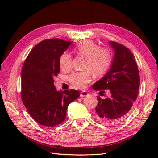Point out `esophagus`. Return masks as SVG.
I'll return each instance as SVG.
<instances>
[{
	"label": "esophagus",
	"instance_id": "esophagus-1",
	"mask_svg": "<svg viewBox=\"0 0 158 158\" xmlns=\"http://www.w3.org/2000/svg\"><path fill=\"white\" fill-rule=\"evenodd\" d=\"M88 95H89V93L86 91H81V93H80V96L81 97H85V96H87Z\"/></svg>",
	"mask_w": 158,
	"mask_h": 158
}]
</instances>
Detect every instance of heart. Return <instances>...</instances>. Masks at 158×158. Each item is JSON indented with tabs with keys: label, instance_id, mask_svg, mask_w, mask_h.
Listing matches in <instances>:
<instances>
[{
	"label": "heart",
	"instance_id": "obj_1",
	"mask_svg": "<svg viewBox=\"0 0 158 158\" xmlns=\"http://www.w3.org/2000/svg\"><path fill=\"white\" fill-rule=\"evenodd\" d=\"M74 52L79 56L85 58L83 69L85 70L76 72L68 77V81L75 88L84 89L91 81V73L96 77H100L109 70L113 60V54L110 49L99 47L92 40H85L77 45ZM59 64L63 70L68 71L73 65V58L70 53L64 52L60 55Z\"/></svg>",
	"mask_w": 158,
	"mask_h": 158
}]
</instances>
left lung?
I'll list each match as a JSON object with an SVG mask.
<instances>
[{
  "label": "left lung",
  "instance_id": "left-lung-1",
  "mask_svg": "<svg viewBox=\"0 0 158 158\" xmlns=\"http://www.w3.org/2000/svg\"><path fill=\"white\" fill-rule=\"evenodd\" d=\"M114 50L110 69L102 79L93 85L100 95L106 90L110 95L102 99L98 96L95 117L99 122L116 125L129 116L139 94L140 77L135 58L132 52L122 44L109 41Z\"/></svg>",
  "mask_w": 158,
  "mask_h": 158
}]
</instances>
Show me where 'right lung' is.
I'll list each match as a JSON object with an SVG mask.
<instances>
[{"label":"right lung","mask_w":158,"mask_h":158,"mask_svg":"<svg viewBox=\"0 0 158 158\" xmlns=\"http://www.w3.org/2000/svg\"><path fill=\"white\" fill-rule=\"evenodd\" d=\"M72 42L44 40L33 47L23 65L21 100L31 117L44 126L63 122L68 105L80 96L76 90L57 91L53 84V78L60 73V55Z\"/></svg>","instance_id":"1"}]
</instances>
